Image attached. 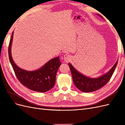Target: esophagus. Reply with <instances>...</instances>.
Returning <instances> with one entry per match:
<instances>
[{"instance_id": "esophagus-1", "label": "esophagus", "mask_w": 125, "mask_h": 125, "mask_svg": "<svg viewBox=\"0 0 125 125\" xmlns=\"http://www.w3.org/2000/svg\"><path fill=\"white\" fill-rule=\"evenodd\" d=\"M63 59H64V60H65V62H68L69 61H70V60L71 59V56L70 55H69V54H66L63 56Z\"/></svg>"}]
</instances>
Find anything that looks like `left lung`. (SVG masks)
Here are the masks:
<instances>
[{
    "instance_id": "1",
    "label": "left lung",
    "mask_w": 125,
    "mask_h": 125,
    "mask_svg": "<svg viewBox=\"0 0 125 125\" xmlns=\"http://www.w3.org/2000/svg\"><path fill=\"white\" fill-rule=\"evenodd\" d=\"M101 18L102 16L99 15ZM118 63L117 61L112 69L107 73L97 78H90L86 77L84 75L74 69V68L69 63V66L70 69L74 85L80 91L84 92H91L101 88L104 86L110 80L114 73L115 68Z\"/></svg>"
}]
</instances>
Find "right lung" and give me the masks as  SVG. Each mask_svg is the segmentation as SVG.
<instances>
[{
    "label": "right lung",
    "mask_w": 125,
    "mask_h": 125,
    "mask_svg": "<svg viewBox=\"0 0 125 125\" xmlns=\"http://www.w3.org/2000/svg\"><path fill=\"white\" fill-rule=\"evenodd\" d=\"M13 35V32L9 44L8 54L10 62L18 80L26 88L36 92H45L52 89L55 83L57 71L62 64L59 57L51 59L37 70L29 71L22 69L15 64L11 56Z\"/></svg>",
    "instance_id": "right-lung-1"
}]
</instances>
